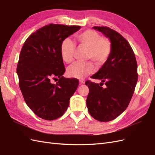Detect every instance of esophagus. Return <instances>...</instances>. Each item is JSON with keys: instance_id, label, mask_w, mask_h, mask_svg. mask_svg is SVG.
<instances>
[{"instance_id": "esophagus-1", "label": "esophagus", "mask_w": 155, "mask_h": 155, "mask_svg": "<svg viewBox=\"0 0 155 155\" xmlns=\"http://www.w3.org/2000/svg\"><path fill=\"white\" fill-rule=\"evenodd\" d=\"M79 82H80V84H84V83H85L84 80H80V81H79Z\"/></svg>"}]
</instances>
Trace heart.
<instances>
[{
	"label": "heart",
	"mask_w": 155,
	"mask_h": 155,
	"mask_svg": "<svg viewBox=\"0 0 155 155\" xmlns=\"http://www.w3.org/2000/svg\"><path fill=\"white\" fill-rule=\"evenodd\" d=\"M74 41L78 48H85L84 58L91 60L98 66L103 65L112 52V45L109 39L103 38L94 30H86L74 36ZM75 45L69 38H65L60 45V55L65 63L73 60ZM94 65L91 61L75 62L68 68V76L72 78L82 79L94 72Z\"/></svg>",
	"instance_id": "obj_1"
}]
</instances>
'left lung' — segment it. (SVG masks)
Wrapping results in <instances>:
<instances>
[{"label": "left lung", "instance_id": "8db88e82", "mask_svg": "<svg viewBox=\"0 0 155 155\" xmlns=\"http://www.w3.org/2000/svg\"><path fill=\"white\" fill-rule=\"evenodd\" d=\"M94 28L110 39L112 52L107 62L91 77L102 81L100 85L90 81L85 83L89 87L86 105L93 117L107 122L116 119L129 106L138 81V67L134 51L124 37L108 26Z\"/></svg>", "mask_w": 155, "mask_h": 155}]
</instances>
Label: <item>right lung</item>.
Here are the masks:
<instances>
[{
	"label": "right lung",
	"instance_id": "add662e5",
	"mask_svg": "<svg viewBox=\"0 0 155 155\" xmlns=\"http://www.w3.org/2000/svg\"><path fill=\"white\" fill-rule=\"evenodd\" d=\"M80 26L49 24L30 35L20 52L17 73L26 104L38 117L54 120L63 116L78 81L62 77L65 71L60 55L64 39ZM52 79L58 81L56 84Z\"/></svg>",
	"mask_w": 155,
	"mask_h": 155
}]
</instances>
